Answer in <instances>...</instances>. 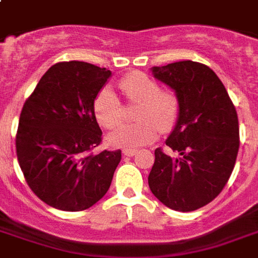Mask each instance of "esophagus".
<instances>
[{
	"label": "esophagus",
	"instance_id": "1",
	"mask_svg": "<svg viewBox=\"0 0 258 258\" xmlns=\"http://www.w3.org/2000/svg\"><path fill=\"white\" fill-rule=\"evenodd\" d=\"M123 154H124L125 157H134V155H137L138 154V150H133V149L123 150Z\"/></svg>",
	"mask_w": 258,
	"mask_h": 258
}]
</instances>
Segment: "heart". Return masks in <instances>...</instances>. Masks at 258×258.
I'll use <instances>...</instances> for the list:
<instances>
[{
	"mask_svg": "<svg viewBox=\"0 0 258 258\" xmlns=\"http://www.w3.org/2000/svg\"><path fill=\"white\" fill-rule=\"evenodd\" d=\"M119 88L128 101L141 103L135 111L137 123L123 124L108 135V143L115 147L135 149L155 141L159 131L174 128L180 111L175 93L161 91L153 78L142 72H133L119 82ZM97 121L105 128L116 127L123 119L120 99L109 87L99 91L93 101Z\"/></svg>",
	"mask_w": 258,
	"mask_h": 258,
	"instance_id": "heart-1",
	"label": "heart"
}]
</instances>
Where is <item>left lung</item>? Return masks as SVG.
Instances as JSON below:
<instances>
[{
	"instance_id": "left-lung-1",
	"label": "left lung",
	"mask_w": 258,
	"mask_h": 258,
	"mask_svg": "<svg viewBox=\"0 0 258 258\" xmlns=\"http://www.w3.org/2000/svg\"><path fill=\"white\" fill-rule=\"evenodd\" d=\"M151 72L175 92L180 111L166 139L176 157L155 150L150 190L167 208L192 212L212 202L232 175L240 147L236 108L218 76L201 62H171Z\"/></svg>"
}]
</instances>
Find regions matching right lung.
I'll return each instance as SVG.
<instances>
[{"label": "right lung", "mask_w": 258, "mask_h": 258, "mask_svg": "<svg viewBox=\"0 0 258 258\" xmlns=\"http://www.w3.org/2000/svg\"><path fill=\"white\" fill-rule=\"evenodd\" d=\"M111 76L89 62H57L22 107L18 163L32 191L52 208L86 210L111 186L121 151L91 154L101 142L93 101Z\"/></svg>", "instance_id": "right-lung-1"}]
</instances>
